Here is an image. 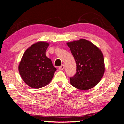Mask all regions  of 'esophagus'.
Here are the masks:
<instances>
[{
	"label": "esophagus",
	"instance_id": "obj_1",
	"mask_svg": "<svg viewBox=\"0 0 124 124\" xmlns=\"http://www.w3.org/2000/svg\"><path fill=\"white\" fill-rule=\"evenodd\" d=\"M59 70H62L64 69V64H62V65L60 66L59 67Z\"/></svg>",
	"mask_w": 124,
	"mask_h": 124
}]
</instances>
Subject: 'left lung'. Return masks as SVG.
I'll list each match as a JSON object with an SVG mask.
<instances>
[{"label": "left lung", "mask_w": 124, "mask_h": 124, "mask_svg": "<svg viewBox=\"0 0 124 124\" xmlns=\"http://www.w3.org/2000/svg\"><path fill=\"white\" fill-rule=\"evenodd\" d=\"M76 64L77 70L70 77L72 86L82 90L94 87L99 83L105 71L103 54L99 49L85 39L67 43Z\"/></svg>", "instance_id": "8db88e82"}]
</instances>
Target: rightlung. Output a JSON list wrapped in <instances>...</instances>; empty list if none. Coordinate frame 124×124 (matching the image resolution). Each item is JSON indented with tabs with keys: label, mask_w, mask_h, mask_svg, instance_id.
<instances>
[{
	"label": "right lung",
	"mask_w": 124,
	"mask_h": 124,
	"mask_svg": "<svg viewBox=\"0 0 124 124\" xmlns=\"http://www.w3.org/2000/svg\"><path fill=\"white\" fill-rule=\"evenodd\" d=\"M49 43L40 41L25 51L19 65L23 81L32 88L46 86L52 80L56 68L45 55Z\"/></svg>",
	"instance_id": "1"
}]
</instances>
